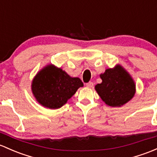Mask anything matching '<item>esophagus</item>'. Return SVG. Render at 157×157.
I'll return each mask as SVG.
<instances>
[{
	"instance_id": "1",
	"label": "esophagus",
	"mask_w": 157,
	"mask_h": 157,
	"mask_svg": "<svg viewBox=\"0 0 157 157\" xmlns=\"http://www.w3.org/2000/svg\"><path fill=\"white\" fill-rule=\"evenodd\" d=\"M86 86H87V87H93V86H94V83H93L92 82H89L88 83L86 84Z\"/></svg>"
}]
</instances>
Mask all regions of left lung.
I'll return each mask as SVG.
<instances>
[{
    "label": "left lung",
    "mask_w": 157,
    "mask_h": 157,
    "mask_svg": "<svg viewBox=\"0 0 157 157\" xmlns=\"http://www.w3.org/2000/svg\"><path fill=\"white\" fill-rule=\"evenodd\" d=\"M100 78L102 82L97 84V94L108 105L121 106L130 100L136 92V85L129 74L121 66L107 69Z\"/></svg>",
    "instance_id": "left-lung-1"
}]
</instances>
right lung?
I'll return each mask as SVG.
<instances>
[{
  "label": "right lung",
  "mask_w": 157,
  "mask_h": 157,
  "mask_svg": "<svg viewBox=\"0 0 157 157\" xmlns=\"http://www.w3.org/2000/svg\"><path fill=\"white\" fill-rule=\"evenodd\" d=\"M83 83L72 78L60 68L48 65L36 74L32 82V92L44 107L57 109L67 103Z\"/></svg>",
  "instance_id": "1"
}]
</instances>
